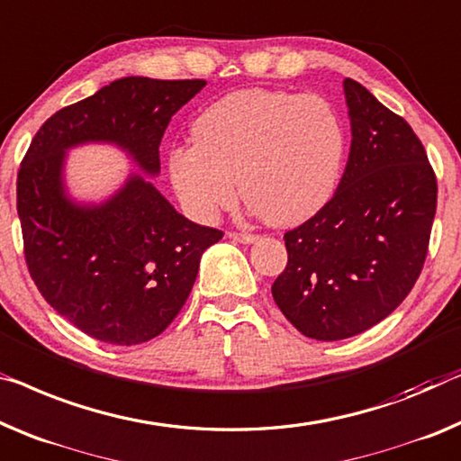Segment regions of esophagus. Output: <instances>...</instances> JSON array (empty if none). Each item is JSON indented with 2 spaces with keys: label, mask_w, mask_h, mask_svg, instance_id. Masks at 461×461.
Segmentation results:
<instances>
[{
  "label": "esophagus",
  "mask_w": 461,
  "mask_h": 461,
  "mask_svg": "<svg viewBox=\"0 0 461 461\" xmlns=\"http://www.w3.org/2000/svg\"><path fill=\"white\" fill-rule=\"evenodd\" d=\"M228 236L231 240H236V242H242V244H254L258 240V236H254V233H246V231H230Z\"/></svg>",
  "instance_id": "1"
}]
</instances>
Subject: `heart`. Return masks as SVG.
Here are the masks:
<instances>
[{"label":"heart","instance_id":"heart-1","mask_svg":"<svg viewBox=\"0 0 461 461\" xmlns=\"http://www.w3.org/2000/svg\"><path fill=\"white\" fill-rule=\"evenodd\" d=\"M194 142L169 149V180L184 211L212 221L238 198L273 225L314 215L338 186L346 132L335 107L319 95L246 88L198 115Z\"/></svg>","mask_w":461,"mask_h":461}]
</instances>
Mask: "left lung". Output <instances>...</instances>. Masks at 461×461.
<instances>
[{
    "mask_svg": "<svg viewBox=\"0 0 461 461\" xmlns=\"http://www.w3.org/2000/svg\"><path fill=\"white\" fill-rule=\"evenodd\" d=\"M352 147L331 201L285 231L287 265L271 287L302 335L338 341L402 304L429 252L437 177L410 123L343 80Z\"/></svg>",
    "mask_w": 461,
    "mask_h": 461,
    "instance_id": "left-lung-1",
    "label": "left lung"
}]
</instances>
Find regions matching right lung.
<instances>
[{"instance_id": "add662e5", "label": "right lung", "mask_w": 461, "mask_h": 461, "mask_svg": "<svg viewBox=\"0 0 461 461\" xmlns=\"http://www.w3.org/2000/svg\"><path fill=\"white\" fill-rule=\"evenodd\" d=\"M204 80L126 77L53 113L34 134L16 182L24 258L43 298L66 321L113 346L157 338L182 311L203 252L223 231L192 223L140 174L103 203H77L64 184L66 150L107 142L147 176L177 109Z\"/></svg>"}]
</instances>
